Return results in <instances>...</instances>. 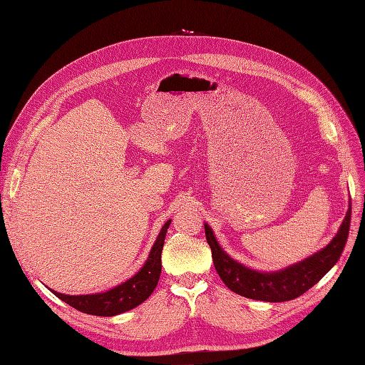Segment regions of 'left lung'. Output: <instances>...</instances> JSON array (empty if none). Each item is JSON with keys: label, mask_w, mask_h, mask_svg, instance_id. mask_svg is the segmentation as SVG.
I'll return each instance as SVG.
<instances>
[{"label": "left lung", "mask_w": 365, "mask_h": 365, "mask_svg": "<svg viewBox=\"0 0 365 365\" xmlns=\"http://www.w3.org/2000/svg\"><path fill=\"white\" fill-rule=\"evenodd\" d=\"M350 215H352V205L349 206L339 233L335 235L327 248L287 269L267 274L252 271L228 257L218 245L212 228L207 224H205V232L212 250L215 269L228 289L250 299L284 302L298 298L308 289H312L339 262L349 236Z\"/></svg>", "instance_id": "1"}]
</instances>
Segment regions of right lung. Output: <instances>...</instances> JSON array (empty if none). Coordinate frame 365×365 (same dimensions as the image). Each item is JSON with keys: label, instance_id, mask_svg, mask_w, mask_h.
<instances>
[{"label": "right lung", "instance_id": "right-lung-1", "mask_svg": "<svg viewBox=\"0 0 365 365\" xmlns=\"http://www.w3.org/2000/svg\"><path fill=\"white\" fill-rule=\"evenodd\" d=\"M170 222L171 221L168 220L164 224V227H162V230L155 242L150 254H148L145 264L141 267V271L137 275H133L130 279H128L126 282H123V284H120L105 293H96V294L72 296V294H63L53 290L52 293L61 301H64L66 304L76 308L78 312H83L86 314L111 317V316L129 312V309L144 302L158 286L160 269H162L160 252H162V248H164V240H165Z\"/></svg>", "mask_w": 365, "mask_h": 365}]
</instances>
